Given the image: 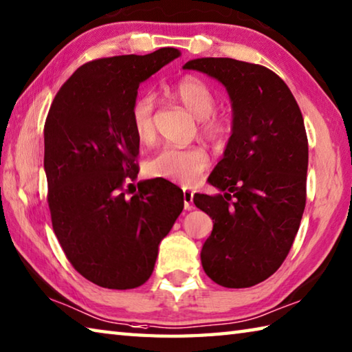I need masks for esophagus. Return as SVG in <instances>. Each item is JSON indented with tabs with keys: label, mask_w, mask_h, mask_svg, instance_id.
Segmentation results:
<instances>
[{
	"label": "esophagus",
	"mask_w": 352,
	"mask_h": 352,
	"mask_svg": "<svg viewBox=\"0 0 352 352\" xmlns=\"http://www.w3.org/2000/svg\"><path fill=\"white\" fill-rule=\"evenodd\" d=\"M192 198H194V190L184 189L183 190V200H184V209L192 208Z\"/></svg>",
	"instance_id": "1"
}]
</instances>
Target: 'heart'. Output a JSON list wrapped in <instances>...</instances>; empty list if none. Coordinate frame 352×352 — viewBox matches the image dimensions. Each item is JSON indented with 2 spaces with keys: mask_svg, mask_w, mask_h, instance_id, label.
I'll return each instance as SVG.
<instances>
[{
  "mask_svg": "<svg viewBox=\"0 0 352 352\" xmlns=\"http://www.w3.org/2000/svg\"><path fill=\"white\" fill-rule=\"evenodd\" d=\"M170 94L200 120V131L204 137L221 143L231 135L234 129L231 113L215 109L217 97L206 82L195 76H186L170 86ZM154 111L155 97L152 94L140 95L131 106V126L142 142H149L154 137ZM209 164V155L200 146L180 148L166 144L148 160L146 172L151 177L174 183L194 184L208 170Z\"/></svg>",
  "mask_w": 352,
  "mask_h": 352,
  "instance_id": "heart-1",
  "label": "heart"
}]
</instances>
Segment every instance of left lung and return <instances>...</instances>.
<instances>
[{
  "label": "left lung",
  "mask_w": 352,
  "mask_h": 352,
  "mask_svg": "<svg viewBox=\"0 0 352 352\" xmlns=\"http://www.w3.org/2000/svg\"><path fill=\"white\" fill-rule=\"evenodd\" d=\"M198 70L226 86L234 129L208 183L223 194H195L214 221L201 249L217 285L249 287L276 272L296 239L306 204L308 137L289 87L271 69L232 58H198Z\"/></svg>",
  "instance_id": "obj_1"
}]
</instances>
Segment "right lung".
Returning <instances> with one entry per match:
<instances>
[{"instance_id":"right-lung-1","label":"right lung","mask_w":352,"mask_h":352,"mask_svg":"<svg viewBox=\"0 0 352 352\" xmlns=\"http://www.w3.org/2000/svg\"><path fill=\"white\" fill-rule=\"evenodd\" d=\"M180 55L98 58L56 92L44 123V170L54 232L70 265L107 289L142 286L158 245L183 210V190L164 178L137 183L140 140L131 106L140 82Z\"/></svg>"}]
</instances>
